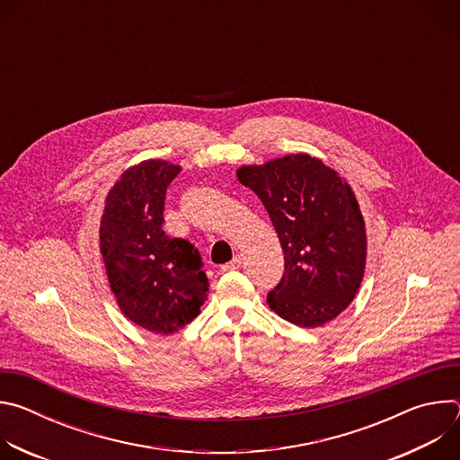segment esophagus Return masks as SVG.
Returning a JSON list of instances; mask_svg holds the SVG:
<instances>
[{"instance_id":"obj_1","label":"esophagus","mask_w":460,"mask_h":460,"mask_svg":"<svg viewBox=\"0 0 460 460\" xmlns=\"http://www.w3.org/2000/svg\"><path fill=\"white\" fill-rule=\"evenodd\" d=\"M240 266H242V256L236 254V256L229 261V264H224L220 270L226 273V271H234V270H238Z\"/></svg>"}]
</instances>
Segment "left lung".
I'll use <instances>...</instances> for the list:
<instances>
[{
	"mask_svg": "<svg viewBox=\"0 0 460 460\" xmlns=\"http://www.w3.org/2000/svg\"><path fill=\"white\" fill-rule=\"evenodd\" d=\"M236 178L264 204L284 251L286 273L270 307L300 327L337 318L366 270V222L351 185L305 153L242 165Z\"/></svg>",
	"mask_w": 460,
	"mask_h": 460,
	"instance_id": "obj_1",
	"label": "left lung"
}]
</instances>
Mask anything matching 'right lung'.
Wrapping results in <instances>:
<instances>
[{
    "label": "right lung",
    "instance_id": "right-lung-1",
    "mask_svg": "<svg viewBox=\"0 0 460 460\" xmlns=\"http://www.w3.org/2000/svg\"><path fill=\"white\" fill-rule=\"evenodd\" d=\"M180 171L165 160L128 167L111 187L100 222V252L116 304L156 335L180 332L209 291L199 249L162 229L167 185Z\"/></svg>",
    "mask_w": 460,
    "mask_h": 460
}]
</instances>
